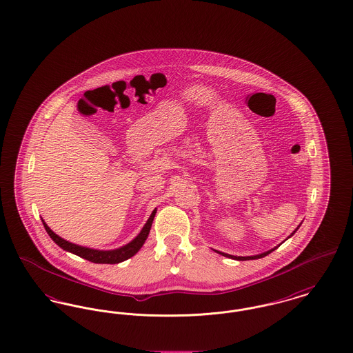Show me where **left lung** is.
<instances>
[{
  "instance_id": "8db88e82",
  "label": "left lung",
  "mask_w": 353,
  "mask_h": 353,
  "mask_svg": "<svg viewBox=\"0 0 353 353\" xmlns=\"http://www.w3.org/2000/svg\"><path fill=\"white\" fill-rule=\"evenodd\" d=\"M299 226H301V225H299ZM299 226H298V228H296L291 234L288 235L287 238H290V236H292V235L295 234V233H296V230L299 229ZM278 246H281V245H278ZM278 246H276V248H274V249H271L269 252H262V254H258V255H252V256H235V255H230V254H226V252H217V250H216V252L221 254V255H223V256H228V258H232V259H236V261H249V259H259V258H263V256L269 255L270 252H274L275 249H278Z\"/></svg>"
}]
</instances>
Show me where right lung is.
I'll return each mask as SVG.
<instances>
[{"label":"right lung","mask_w":353,"mask_h":353,"mask_svg":"<svg viewBox=\"0 0 353 353\" xmlns=\"http://www.w3.org/2000/svg\"><path fill=\"white\" fill-rule=\"evenodd\" d=\"M154 216H156V209L152 212L150 219L145 222V225L143 226L141 232L136 235L131 242H128L127 245H124V246H121V248L114 249V250H97V249H90V248H84V246H81V245L68 242L66 239H63L62 236L55 234L43 219H42V222H43V226H45L48 234L50 235L51 239H52L59 248H62L63 250L72 252V254H75V255H78V256H81V258H84V259L90 261V262H94V263H110V265H115V263H120V262L127 261L128 258L134 256V254L141 249V246L144 245L145 239L148 238V234H150L152 222H153Z\"/></svg>","instance_id":"add662e5"}]
</instances>
